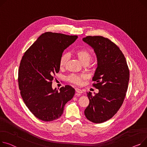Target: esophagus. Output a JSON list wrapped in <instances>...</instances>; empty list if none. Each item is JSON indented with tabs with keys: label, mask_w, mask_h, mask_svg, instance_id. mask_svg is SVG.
Listing matches in <instances>:
<instances>
[{
	"label": "esophagus",
	"mask_w": 147,
	"mask_h": 147,
	"mask_svg": "<svg viewBox=\"0 0 147 147\" xmlns=\"http://www.w3.org/2000/svg\"><path fill=\"white\" fill-rule=\"evenodd\" d=\"M75 90H76V92L77 93H83V91L81 89H79V88H76Z\"/></svg>",
	"instance_id": "obj_1"
}]
</instances>
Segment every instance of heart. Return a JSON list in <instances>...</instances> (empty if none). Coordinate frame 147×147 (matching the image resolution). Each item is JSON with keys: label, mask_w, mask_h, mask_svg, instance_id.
Listing matches in <instances>:
<instances>
[{"label": "heart", "mask_w": 147, "mask_h": 147, "mask_svg": "<svg viewBox=\"0 0 147 147\" xmlns=\"http://www.w3.org/2000/svg\"><path fill=\"white\" fill-rule=\"evenodd\" d=\"M75 56L79 60L81 63L83 65H87L89 64L92 59V54L89 51L85 50V49H79L74 52ZM68 59V56L67 54H64L60 58V67L61 68H64L67 63ZM84 78L83 75H77L75 74H71L68 77V80L71 83L80 84L82 82V79Z\"/></svg>", "instance_id": "obj_1"}]
</instances>
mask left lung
<instances>
[{"label":"left lung","mask_w":147,"mask_h":147,"mask_svg":"<svg viewBox=\"0 0 147 147\" xmlns=\"http://www.w3.org/2000/svg\"><path fill=\"white\" fill-rule=\"evenodd\" d=\"M83 41L96 55L97 65L93 77V86L99 89L93 96L87 93L89 105L84 115L90 121L100 123L110 119L124 100L129 80V70L119 48L102 36H88Z\"/></svg>","instance_id":"8db88e82"}]
</instances>
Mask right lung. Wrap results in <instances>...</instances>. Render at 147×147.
Returning a JSON list of instances; mask_svg holds the SVG:
<instances>
[{
    "mask_svg": "<svg viewBox=\"0 0 147 147\" xmlns=\"http://www.w3.org/2000/svg\"><path fill=\"white\" fill-rule=\"evenodd\" d=\"M78 38L47 32L38 37L25 53L18 71V84L22 99L37 118L45 122L62 115L65 105L75 94L69 85L58 91L52 87L54 76L60 71V60L64 50Z\"/></svg>",
    "mask_w": 147,
    "mask_h": 147,
    "instance_id": "add662e5",
    "label": "right lung"
}]
</instances>
